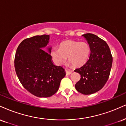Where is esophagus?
<instances>
[{
  "mask_svg": "<svg viewBox=\"0 0 126 126\" xmlns=\"http://www.w3.org/2000/svg\"><path fill=\"white\" fill-rule=\"evenodd\" d=\"M65 71H66V75H67V76L70 75L71 73H72L73 72V70H67V69H65Z\"/></svg>",
  "mask_w": 126,
  "mask_h": 126,
  "instance_id": "1",
  "label": "esophagus"
}]
</instances>
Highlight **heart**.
<instances>
[{
  "label": "heart",
  "mask_w": 126,
  "mask_h": 126,
  "mask_svg": "<svg viewBox=\"0 0 126 126\" xmlns=\"http://www.w3.org/2000/svg\"><path fill=\"white\" fill-rule=\"evenodd\" d=\"M90 53L89 45L84 42L67 40L60 43V47H53L50 54L57 64L63 63L68 57V61L73 66H80L86 63Z\"/></svg>",
  "instance_id": "b5f03b06"
}]
</instances>
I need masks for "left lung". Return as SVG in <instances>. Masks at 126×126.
Here are the masks:
<instances>
[{"label":"left lung","instance_id":"1","mask_svg":"<svg viewBox=\"0 0 126 126\" xmlns=\"http://www.w3.org/2000/svg\"><path fill=\"white\" fill-rule=\"evenodd\" d=\"M90 48V57L82 66L75 70L81 76L75 84L77 91L85 95L101 90L108 80L113 57L105 41L92 33L83 34Z\"/></svg>","mask_w":126,"mask_h":126}]
</instances>
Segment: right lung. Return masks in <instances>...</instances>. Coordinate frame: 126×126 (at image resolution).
Masks as SVG:
<instances>
[{
	"mask_svg": "<svg viewBox=\"0 0 126 126\" xmlns=\"http://www.w3.org/2000/svg\"><path fill=\"white\" fill-rule=\"evenodd\" d=\"M49 35L43 34L26 39L20 43L15 57V68L18 79L29 92L39 97H48L58 90L60 81L66 75L62 66L51 61L50 51L43 48Z\"/></svg>",
	"mask_w": 126,
	"mask_h": 126,
	"instance_id": "right-lung-1",
	"label": "right lung"
}]
</instances>
